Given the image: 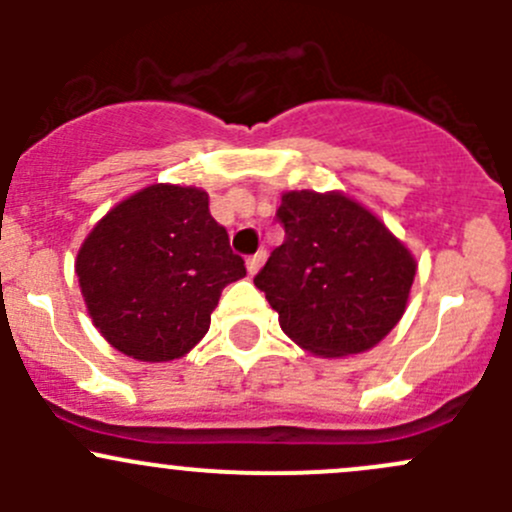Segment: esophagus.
<instances>
[{
    "mask_svg": "<svg viewBox=\"0 0 512 512\" xmlns=\"http://www.w3.org/2000/svg\"><path fill=\"white\" fill-rule=\"evenodd\" d=\"M262 262H265V250H260V252H255V255L247 257V272H250V275H255V272L262 267Z\"/></svg>",
    "mask_w": 512,
    "mask_h": 512,
    "instance_id": "1",
    "label": "esophagus"
}]
</instances>
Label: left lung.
I'll return each mask as SVG.
<instances>
[{
  "instance_id": "obj_1",
  "label": "left lung",
  "mask_w": 512,
  "mask_h": 512,
  "mask_svg": "<svg viewBox=\"0 0 512 512\" xmlns=\"http://www.w3.org/2000/svg\"><path fill=\"white\" fill-rule=\"evenodd\" d=\"M285 242L257 272L280 327L317 356L376 347L406 312L416 260L374 213L344 193L289 190Z\"/></svg>"
}]
</instances>
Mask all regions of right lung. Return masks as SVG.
I'll return each instance as SVG.
<instances>
[{
	"label": "right lung",
	"mask_w": 512,
	"mask_h": 512,
	"mask_svg": "<svg viewBox=\"0 0 512 512\" xmlns=\"http://www.w3.org/2000/svg\"><path fill=\"white\" fill-rule=\"evenodd\" d=\"M86 309L111 347L180 359L205 337L220 292L245 277L200 188L156 183L98 220L76 257Z\"/></svg>",
	"instance_id": "right-lung-1"
}]
</instances>
